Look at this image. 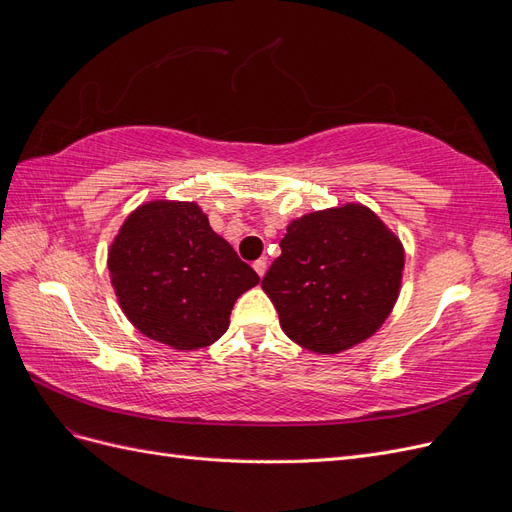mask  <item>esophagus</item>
<instances>
[{"label": "esophagus", "mask_w": 512, "mask_h": 512, "mask_svg": "<svg viewBox=\"0 0 512 512\" xmlns=\"http://www.w3.org/2000/svg\"><path fill=\"white\" fill-rule=\"evenodd\" d=\"M254 271L262 277L267 273V258H258L256 262H254Z\"/></svg>", "instance_id": "34e87169"}]
</instances>
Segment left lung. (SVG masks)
<instances>
[{
  "label": "left lung",
  "instance_id": "8db88e82",
  "mask_svg": "<svg viewBox=\"0 0 512 512\" xmlns=\"http://www.w3.org/2000/svg\"><path fill=\"white\" fill-rule=\"evenodd\" d=\"M262 277L284 333L318 354L374 335L399 297L404 247L374 211L344 205L288 224Z\"/></svg>",
  "mask_w": 512,
  "mask_h": 512
}]
</instances>
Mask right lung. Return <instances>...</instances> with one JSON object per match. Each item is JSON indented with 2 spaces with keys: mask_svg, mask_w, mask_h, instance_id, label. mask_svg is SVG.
Listing matches in <instances>:
<instances>
[{
  "mask_svg": "<svg viewBox=\"0 0 512 512\" xmlns=\"http://www.w3.org/2000/svg\"><path fill=\"white\" fill-rule=\"evenodd\" d=\"M108 271L128 320L175 350L220 339L232 305L260 282L196 203L175 200H151L128 215L108 250Z\"/></svg>",
  "mask_w": 512,
  "mask_h": 512,
  "instance_id": "obj_1",
  "label": "right lung"
}]
</instances>
